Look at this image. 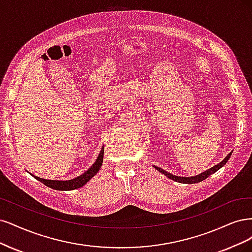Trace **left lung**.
I'll return each instance as SVG.
<instances>
[{"mask_svg": "<svg viewBox=\"0 0 252 252\" xmlns=\"http://www.w3.org/2000/svg\"><path fill=\"white\" fill-rule=\"evenodd\" d=\"M230 156H231V153L228 154V155H227V157H226L222 162H220V163H219V164L213 166L212 168L207 169L206 172L202 173V174H200V175H198V176H194V177H177V176H174V175H172V174L167 173L166 170L162 169V168H160V167L155 166V168H156L157 170H159L160 173H162L163 175H165L166 177H168L169 179H172V180H174V181H176V182L192 184V183H198V182H201V181H203V180H205L207 177H209L210 175H213L214 173H216L218 169H220L224 164H226V162L228 161V159L230 158Z\"/></svg>", "mask_w": 252, "mask_h": 252, "instance_id": "1", "label": "left lung"}]
</instances>
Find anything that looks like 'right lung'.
Returning <instances> with one entry per match:
<instances>
[{
	"instance_id": "obj_1",
	"label": "right lung",
	"mask_w": 252,
	"mask_h": 252,
	"mask_svg": "<svg viewBox=\"0 0 252 252\" xmlns=\"http://www.w3.org/2000/svg\"><path fill=\"white\" fill-rule=\"evenodd\" d=\"M103 151L104 148L102 147L98 157H97L95 163L89 168L85 174H83L82 176H79L75 179L72 180H68V181H58V180H46V179H42V178H38L36 176H33L35 179H37L39 182H42L43 184H45L46 186L53 189H58V190H72V189H76L82 188L84 186L89 180L91 179L93 176H95L98 172L99 168L101 167L102 164V160H103Z\"/></svg>"
}]
</instances>
